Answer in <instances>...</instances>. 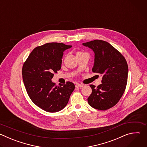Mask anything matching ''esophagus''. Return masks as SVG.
I'll return each instance as SVG.
<instances>
[{
	"label": "esophagus",
	"instance_id": "1",
	"mask_svg": "<svg viewBox=\"0 0 147 147\" xmlns=\"http://www.w3.org/2000/svg\"><path fill=\"white\" fill-rule=\"evenodd\" d=\"M84 86V84H76V87H80V88H81V87H82Z\"/></svg>",
	"mask_w": 147,
	"mask_h": 147
}]
</instances>
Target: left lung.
Wrapping results in <instances>:
<instances>
[{
    "instance_id": "obj_1",
    "label": "left lung",
    "mask_w": 147,
    "mask_h": 147,
    "mask_svg": "<svg viewBox=\"0 0 147 147\" xmlns=\"http://www.w3.org/2000/svg\"><path fill=\"white\" fill-rule=\"evenodd\" d=\"M82 45L95 53L92 71L102 76V84L90 85L92 93L88 102L92 108L105 111L119 101L126 87L128 65L124 56L106 41L94 40Z\"/></svg>"
}]
</instances>
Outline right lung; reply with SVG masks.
<instances>
[{
	"mask_svg": "<svg viewBox=\"0 0 147 147\" xmlns=\"http://www.w3.org/2000/svg\"><path fill=\"white\" fill-rule=\"evenodd\" d=\"M71 47L52 42L36 47L23 65L22 76L27 94L37 107L47 112L63 109L75 88L71 82L56 86L51 80L61 69L63 52Z\"/></svg>",
	"mask_w": 147,
	"mask_h": 147,
	"instance_id": "right-lung-1",
	"label": "right lung"
}]
</instances>
